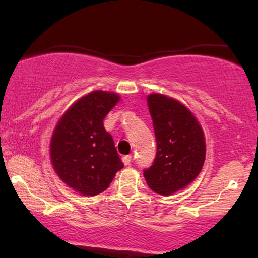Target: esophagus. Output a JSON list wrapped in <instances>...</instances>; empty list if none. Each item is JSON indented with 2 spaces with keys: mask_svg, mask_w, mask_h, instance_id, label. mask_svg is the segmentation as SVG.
Segmentation results:
<instances>
[{
  "mask_svg": "<svg viewBox=\"0 0 258 258\" xmlns=\"http://www.w3.org/2000/svg\"><path fill=\"white\" fill-rule=\"evenodd\" d=\"M122 161L125 165H129L130 163H132V155H125V156H123Z\"/></svg>",
  "mask_w": 258,
  "mask_h": 258,
  "instance_id": "1",
  "label": "esophagus"
}]
</instances>
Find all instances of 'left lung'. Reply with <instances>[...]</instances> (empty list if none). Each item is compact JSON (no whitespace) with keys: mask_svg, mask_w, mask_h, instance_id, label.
I'll return each mask as SVG.
<instances>
[{"mask_svg":"<svg viewBox=\"0 0 258 258\" xmlns=\"http://www.w3.org/2000/svg\"><path fill=\"white\" fill-rule=\"evenodd\" d=\"M156 137V156L143 171L151 190L169 196L185 188L202 170L206 160L204 134L192 112L181 102L162 94L148 96Z\"/></svg>","mask_w":258,"mask_h":258,"instance_id":"left-lung-1","label":"left lung"}]
</instances>
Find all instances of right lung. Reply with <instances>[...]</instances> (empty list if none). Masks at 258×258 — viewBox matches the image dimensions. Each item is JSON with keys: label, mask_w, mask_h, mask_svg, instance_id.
<instances>
[{"label": "right lung", "mask_w": 258, "mask_h": 258, "mask_svg": "<svg viewBox=\"0 0 258 258\" xmlns=\"http://www.w3.org/2000/svg\"><path fill=\"white\" fill-rule=\"evenodd\" d=\"M119 96L96 90L76 101L59 118L50 142L51 163L67 185L84 196L108 188L123 163L104 129L105 115Z\"/></svg>", "instance_id": "add662e5"}]
</instances>
